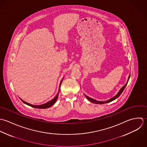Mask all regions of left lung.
<instances>
[{"label":"left lung","mask_w":147,"mask_h":147,"mask_svg":"<svg viewBox=\"0 0 147 147\" xmlns=\"http://www.w3.org/2000/svg\"><path fill=\"white\" fill-rule=\"evenodd\" d=\"M129 77H130V74H129V76H128V80H127V83L125 84V85H124L120 89V90L119 91V92H117V94L116 95H115L114 97H113V98H110V99H109V100H106V101H98V100H95V99H92V98H90V97H89L88 96H87L86 95H85V94H84V95H85V97L88 99L89 101H90L91 102H92V103H95V104H100V105H102V104H104V103H109V102H112V101H113L114 100H115V99H116L120 95V94L122 93V92L123 91V90H124V89L125 88V86H127V84H128V81H129Z\"/></svg>","instance_id":"1"}]
</instances>
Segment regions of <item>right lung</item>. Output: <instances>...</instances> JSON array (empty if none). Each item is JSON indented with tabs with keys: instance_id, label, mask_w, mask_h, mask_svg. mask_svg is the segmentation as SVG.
I'll return each instance as SVG.
<instances>
[{
	"instance_id": "obj_1",
	"label": "right lung",
	"mask_w": 147,
	"mask_h": 147,
	"mask_svg": "<svg viewBox=\"0 0 147 147\" xmlns=\"http://www.w3.org/2000/svg\"><path fill=\"white\" fill-rule=\"evenodd\" d=\"M63 78L62 79L61 82H60V84H59V92L57 93V94L56 95V96L53 99H52L51 100L48 102L47 103H44V104H42V105H32V104H30L28 103L25 101H24L23 100H22L21 98H20L21 99V100L25 104H26L27 105H28L32 107H33V108H36V109H47V108H49L50 107H51L52 105H53L55 104V103L56 102L57 99V98H58V96H59V89H60V86H61V84L62 83V81L63 80Z\"/></svg>"
}]
</instances>
